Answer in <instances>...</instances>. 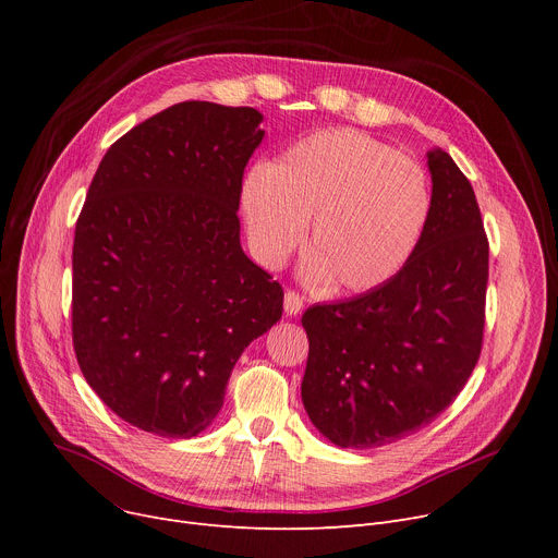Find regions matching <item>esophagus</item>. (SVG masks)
Masks as SVG:
<instances>
[{
  "instance_id": "esophagus-1",
  "label": "esophagus",
  "mask_w": 558,
  "mask_h": 558,
  "mask_svg": "<svg viewBox=\"0 0 558 558\" xmlns=\"http://www.w3.org/2000/svg\"><path fill=\"white\" fill-rule=\"evenodd\" d=\"M301 310H303V296L294 289H287L284 291V312L291 316V314H299Z\"/></svg>"
}]
</instances>
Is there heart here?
<instances>
[{
	"mask_svg": "<svg viewBox=\"0 0 558 558\" xmlns=\"http://www.w3.org/2000/svg\"><path fill=\"white\" fill-rule=\"evenodd\" d=\"M242 210L253 255L280 267L303 238V276L343 291L393 280L418 251L434 213L421 162L362 131L328 129L294 142L248 171Z\"/></svg>",
	"mask_w": 558,
	"mask_h": 558,
	"instance_id": "obj_1",
	"label": "heart"
}]
</instances>
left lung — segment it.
I'll return each instance as SVG.
<instances>
[{
    "mask_svg": "<svg viewBox=\"0 0 558 558\" xmlns=\"http://www.w3.org/2000/svg\"><path fill=\"white\" fill-rule=\"evenodd\" d=\"M434 213L387 284L303 314V404L339 448H379L427 427L454 402L484 341L488 238L471 181L429 151Z\"/></svg>",
    "mask_w": 558,
    "mask_h": 558,
    "instance_id": "8db88e82",
    "label": "left lung"
}]
</instances>
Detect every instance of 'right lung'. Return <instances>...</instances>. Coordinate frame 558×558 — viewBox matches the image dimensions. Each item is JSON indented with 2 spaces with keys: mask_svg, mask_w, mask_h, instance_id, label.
<instances>
[{
  "mask_svg": "<svg viewBox=\"0 0 558 558\" xmlns=\"http://www.w3.org/2000/svg\"><path fill=\"white\" fill-rule=\"evenodd\" d=\"M255 108L183 101L117 140L72 251V341L122 421L192 438L223 404L244 348L282 316V287L240 244Z\"/></svg>",
  "mask_w": 558,
  "mask_h": 558,
  "instance_id": "obj_1",
  "label": "right lung"
}]
</instances>
